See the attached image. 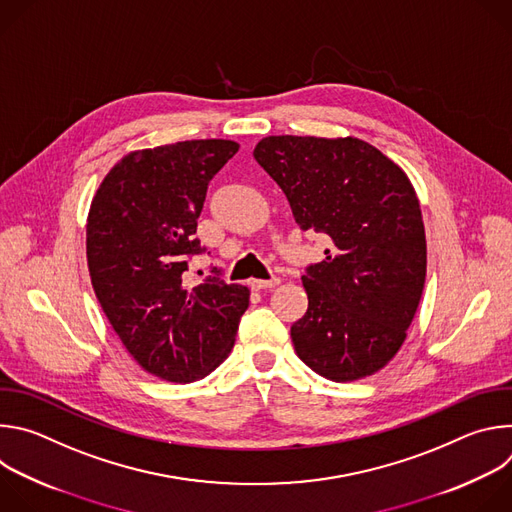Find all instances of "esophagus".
Instances as JSON below:
<instances>
[{
  "instance_id": "1",
  "label": "esophagus",
  "mask_w": 512,
  "mask_h": 512,
  "mask_svg": "<svg viewBox=\"0 0 512 512\" xmlns=\"http://www.w3.org/2000/svg\"><path fill=\"white\" fill-rule=\"evenodd\" d=\"M279 283H281L279 277H273V279H251V289H255V291L271 289V287H277Z\"/></svg>"
}]
</instances>
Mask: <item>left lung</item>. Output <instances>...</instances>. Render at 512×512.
I'll return each mask as SVG.
<instances>
[{"mask_svg": "<svg viewBox=\"0 0 512 512\" xmlns=\"http://www.w3.org/2000/svg\"><path fill=\"white\" fill-rule=\"evenodd\" d=\"M302 231L330 239L302 277L298 356L336 383L371 377L399 352L427 267L419 200L407 174L358 137L269 135L253 150Z\"/></svg>", "mask_w": 512, "mask_h": 512, "instance_id": "1", "label": "left lung"}]
</instances>
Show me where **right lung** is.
Segmentation results:
<instances>
[{"mask_svg":"<svg viewBox=\"0 0 512 512\" xmlns=\"http://www.w3.org/2000/svg\"><path fill=\"white\" fill-rule=\"evenodd\" d=\"M231 139H190L121 158L103 178L87 218L95 296L143 371L192 383L221 364L249 308V289L216 267L196 287L182 283L208 182L235 154Z\"/></svg>","mask_w":512,"mask_h":512,"instance_id":"1","label":"right lung"}]
</instances>
